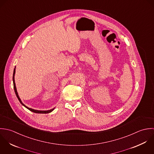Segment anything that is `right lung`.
<instances>
[{
    "label": "right lung",
    "mask_w": 154,
    "mask_h": 154,
    "mask_svg": "<svg viewBox=\"0 0 154 154\" xmlns=\"http://www.w3.org/2000/svg\"><path fill=\"white\" fill-rule=\"evenodd\" d=\"M15 68H14V73H13V83H14V91H15V94H16L17 97H18V99L19 101L20 102V103H21L23 106H24L26 108H27L28 109H29L30 111H31L32 112H35V113H38V114H47V113H49V112H52V111L54 109H54H51V110H48V111H38V110H35V109H31V108H29V107L26 106L23 103H22V102H21V99H20V97H19V96H18V93H17V89H16V86H15V80H14V75H15Z\"/></svg>",
    "instance_id": "obj_1"
}]
</instances>
